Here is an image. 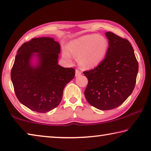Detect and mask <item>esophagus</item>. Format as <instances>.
<instances>
[{
  "mask_svg": "<svg viewBox=\"0 0 151 151\" xmlns=\"http://www.w3.org/2000/svg\"><path fill=\"white\" fill-rule=\"evenodd\" d=\"M81 74H82L81 71H80L78 69H76V71H75V76H80V75H81Z\"/></svg>",
  "mask_w": 151,
  "mask_h": 151,
  "instance_id": "obj_1",
  "label": "esophagus"
}]
</instances>
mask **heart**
Segmentation results:
<instances>
[{"mask_svg": "<svg viewBox=\"0 0 151 151\" xmlns=\"http://www.w3.org/2000/svg\"><path fill=\"white\" fill-rule=\"evenodd\" d=\"M108 47V41L103 36L87 35L72 40L68 50L64 49L63 55L66 59H70L71 54L77 56L78 63L82 68H92L103 60Z\"/></svg>", "mask_w": 151, "mask_h": 151, "instance_id": "b5f03b06", "label": "heart"}]
</instances>
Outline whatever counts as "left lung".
<instances>
[{
	"label": "left lung",
	"mask_w": 151,
	"mask_h": 151,
	"mask_svg": "<svg viewBox=\"0 0 151 151\" xmlns=\"http://www.w3.org/2000/svg\"><path fill=\"white\" fill-rule=\"evenodd\" d=\"M106 57L93 69L84 71L88 78L85 96L95 108L106 111L121 105L131 95L136 84L139 64L130 42L112 32Z\"/></svg>",
	"instance_id": "8db88e82"
}]
</instances>
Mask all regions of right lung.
Instances as JSON below:
<instances>
[{"label": "right lung", "instance_id": "right-lung-1", "mask_svg": "<svg viewBox=\"0 0 151 151\" xmlns=\"http://www.w3.org/2000/svg\"><path fill=\"white\" fill-rule=\"evenodd\" d=\"M60 52L59 43L50 37L32 39L17 51L11 73L14 93L20 103L33 111L47 112L56 108L64 88L75 77L73 68L58 65ZM34 52H38L37 66L30 64Z\"/></svg>", "mask_w": 151, "mask_h": 151}]
</instances>
